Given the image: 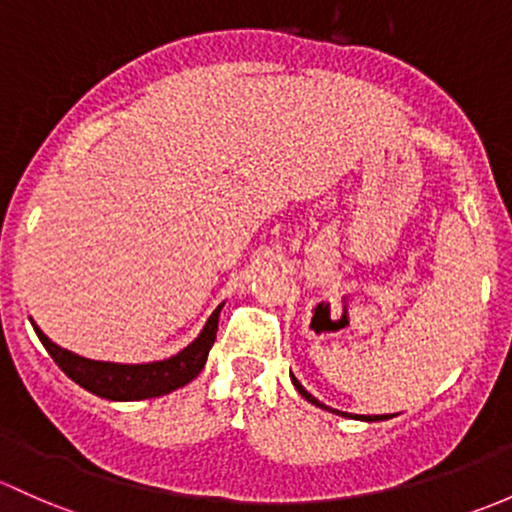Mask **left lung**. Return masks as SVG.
I'll use <instances>...</instances> for the list:
<instances>
[{
	"instance_id": "1",
	"label": "left lung",
	"mask_w": 512,
	"mask_h": 512,
	"mask_svg": "<svg viewBox=\"0 0 512 512\" xmlns=\"http://www.w3.org/2000/svg\"><path fill=\"white\" fill-rule=\"evenodd\" d=\"M292 383H294V387H297L299 390V395L304 397V400H309L311 405H316V407H321V410H328V412H336V414H341V417H353V419H360V422H378V419H387V414H373V417H370V414H348V412H338V410H331V407H326V405H321L319 400H316L314 395H311V392H306L304 387H301V383L297 378H294L292 375Z\"/></svg>"
}]
</instances>
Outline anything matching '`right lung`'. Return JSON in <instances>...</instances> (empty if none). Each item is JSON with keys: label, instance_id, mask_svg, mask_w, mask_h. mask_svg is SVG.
Listing matches in <instances>:
<instances>
[{"label": "right lung", "instance_id": "1", "mask_svg": "<svg viewBox=\"0 0 512 512\" xmlns=\"http://www.w3.org/2000/svg\"><path fill=\"white\" fill-rule=\"evenodd\" d=\"M223 304L213 311L211 319L206 321L203 331L193 343H188L184 351H179L171 358L154 360V363H107V360H90L83 355L66 351L58 343H53L39 326L31 321L36 336L43 343L48 355L56 360L58 368L80 387H85L93 395L105 397V400L115 402H134V400H149V397L166 395L174 392L186 383H191L198 373L203 370L208 360V351L213 348L215 331H218V316Z\"/></svg>", "mask_w": 512, "mask_h": 512}]
</instances>
